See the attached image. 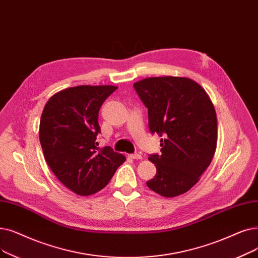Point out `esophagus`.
<instances>
[{
	"instance_id": "34e87169",
	"label": "esophagus",
	"mask_w": 258,
	"mask_h": 258,
	"mask_svg": "<svg viewBox=\"0 0 258 258\" xmlns=\"http://www.w3.org/2000/svg\"><path fill=\"white\" fill-rule=\"evenodd\" d=\"M128 157L132 159H141L142 158V156L139 154H131V155H128Z\"/></svg>"
}]
</instances>
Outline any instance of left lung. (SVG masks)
<instances>
[{
	"mask_svg": "<svg viewBox=\"0 0 258 258\" xmlns=\"http://www.w3.org/2000/svg\"><path fill=\"white\" fill-rule=\"evenodd\" d=\"M149 111L151 132L160 137L161 155L147 185L166 198L186 193L208 169L217 145L216 111L205 88L185 77H151L134 83Z\"/></svg>",
	"mask_w": 258,
	"mask_h": 258,
	"instance_id": "obj_1",
	"label": "left lung"
}]
</instances>
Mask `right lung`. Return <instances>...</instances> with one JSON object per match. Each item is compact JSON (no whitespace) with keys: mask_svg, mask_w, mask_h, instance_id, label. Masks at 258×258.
Returning a JSON list of instances; mask_svg holds the SVG:
<instances>
[{"mask_svg":"<svg viewBox=\"0 0 258 258\" xmlns=\"http://www.w3.org/2000/svg\"><path fill=\"white\" fill-rule=\"evenodd\" d=\"M118 87L79 85L65 88L46 102L39 138L52 173L72 192L88 196L102 189L125 161L109 147L99 149V109Z\"/></svg>","mask_w":258,"mask_h":258,"instance_id":"right-lung-1","label":"right lung"}]
</instances>
